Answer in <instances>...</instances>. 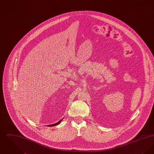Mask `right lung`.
I'll use <instances>...</instances> for the list:
<instances>
[{
  "label": "right lung",
  "instance_id": "right-lung-1",
  "mask_svg": "<svg viewBox=\"0 0 154 154\" xmlns=\"http://www.w3.org/2000/svg\"><path fill=\"white\" fill-rule=\"evenodd\" d=\"M60 121H61V120H60V121H59L58 122H57V124H55L51 125H49V126H55V125H57L59 124V123L60 122Z\"/></svg>",
  "mask_w": 154,
  "mask_h": 154
}]
</instances>
